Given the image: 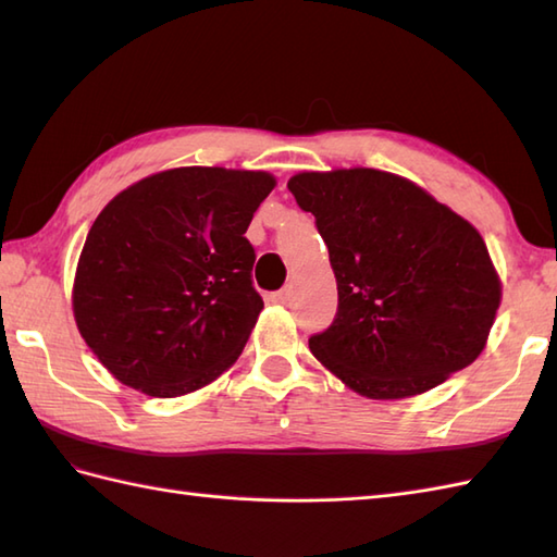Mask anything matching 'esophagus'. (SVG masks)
Listing matches in <instances>:
<instances>
[{"label":"esophagus","instance_id":"1","mask_svg":"<svg viewBox=\"0 0 557 557\" xmlns=\"http://www.w3.org/2000/svg\"><path fill=\"white\" fill-rule=\"evenodd\" d=\"M270 299L275 301V304H289V301H292V292H289L287 287L280 289V292H272Z\"/></svg>","mask_w":557,"mask_h":557}]
</instances>
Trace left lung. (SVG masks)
Returning a JSON list of instances; mask_svg holds the SVG:
<instances>
[{
	"label": "left lung",
	"instance_id": "1",
	"mask_svg": "<svg viewBox=\"0 0 557 557\" xmlns=\"http://www.w3.org/2000/svg\"><path fill=\"white\" fill-rule=\"evenodd\" d=\"M297 206L315 218L337 277V313L313 357L357 393L401 399L474 361L500 306L481 234L401 176L301 172Z\"/></svg>",
	"mask_w": 557,
	"mask_h": 557
}]
</instances>
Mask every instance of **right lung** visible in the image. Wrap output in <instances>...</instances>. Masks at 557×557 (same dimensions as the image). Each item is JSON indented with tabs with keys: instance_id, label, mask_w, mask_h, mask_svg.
Here are the masks:
<instances>
[{
	"instance_id": "obj_1",
	"label": "right lung",
	"mask_w": 557,
	"mask_h": 557,
	"mask_svg": "<svg viewBox=\"0 0 557 557\" xmlns=\"http://www.w3.org/2000/svg\"><path fill=\"white\" fill-rule=\"evenodd\" d=\"M272 186L265 172L180 168L104 206L78 258L74 315L116 381L180 397L236 361L263 309L244 234Z\"/></svg>"
}]
</instances>
